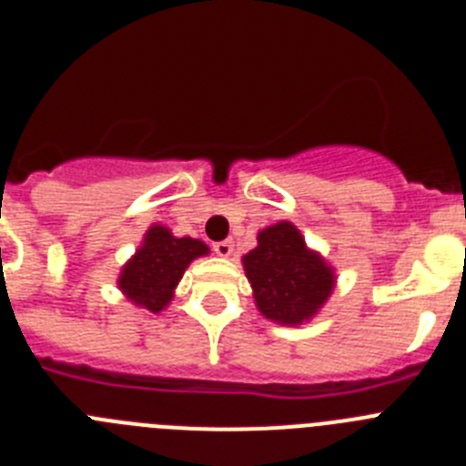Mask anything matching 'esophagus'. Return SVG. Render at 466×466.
<instances>
[{
	"instance_id": "esophagus-1",
	"label": "esophagus",
	"mask_w": 466,
	"mask_h": 466,
	"mask_svg": "<svg viewBox=\"0 0 466 466\" xmlns=\"http://www.w3.org/2000/svg\"><path fill=\"white\" fill-rule=\"evenodd\" d=\"M214 252L219 254V257H230L233 254V242L230 240H221V242H214Z\"/></svg>"
}]
</instances>
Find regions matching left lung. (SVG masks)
I'll return each instance as SVG.
<instances>
[{"label": "left lung", "instance_id": "left-lung-1", "mask_svg": "<svg viewBox=\"0 0 466 466\" xmlns=\"http://www.w3.org/2000/svg\"><path fill=\"white\" fill-rule=\"evenodd\" d=\"M242 268L257 310L282 327L310 322L336 287L331 263L306 245L291 221L258 230L257 247L242 257Z\"/></svg>", "mask_w": 466, "mask_h": 466}]
</instances>
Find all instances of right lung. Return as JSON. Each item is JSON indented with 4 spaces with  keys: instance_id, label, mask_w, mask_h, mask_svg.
Masks as SVG:
<instances>
[{
    "instance_id": "1",
    "label": "right lung",
    "mask_w": 466,
    "mask_h": 466,
    "mask_svg": "<svg viewBox=\"0 0 466 466\" xmlns=\"http://www.w3.org/2000/svg\"><path fill=\"white\" fill-rule=\"evenodd\" d=\"M209 247L198 238H177L163 224L149 226L135 254L123 263L118 289L133 306L160 312L170 306L175 289L191 261L208 257Z\"/></svg>"
}]
</instances>
